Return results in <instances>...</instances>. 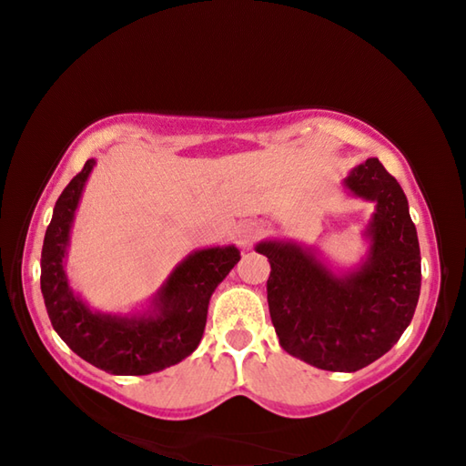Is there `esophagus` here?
<instances>
[{
	"instance_id": "esophagus-1",
	"label": "esophagus",
	"mask_w": 466,
	"mask_h": 466,
	"mask_svg": "<svg viewBox=\"0 0 466 466\" xmlns=\"http://www.w3.org/2000/svg\"><path fill=\"white\" fill-rule=\"evenodd\" d=\"M263 234V226L258 222H244L238 228V244L242 248H248L258 236Z\"/></svg>"
}]
</instances>
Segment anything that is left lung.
<instances>
[{
  "mask_svg": "<svg viewBox=\"0 0 466 466\" xmlns=\"http://www.w3.org/2000/svg\"><path fill=\"white\" fill-rule=\"evenodd\" d=\"M343 185L376 203L368 258L356 271L335 275L296 242L257 244L271 265L267 302L281 347L329 372H356L382 358L411 322L421 288L420 240L397 178L368 157Z\"/></svg>",
  "mask_w": 466,
  "mask_h": 466,
  "instance_id": "8db88e82",
  "label": "left lung"
}]
</instances>
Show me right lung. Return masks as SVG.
Masks as SVG:
<instances>
[{
	"label": "right lung",
	"mask_w": 466,
	"mask_h": 466,
	"mask_svg": "<svg viewBox=\"0 0 466 466\" xmlns=\"http://www.w3.org/2000/svg\"><path fill=\"white\" fill-rule=\"evenodd\" d=\"M96 160L84 164L55 203L41 252V291L57 335L88 364L116 376H146L183 361L197 350L209 298L240 261V250L214 247L195 250L175 267L141 317L94 312L67 283L66 255L69 230L86 180Z\"/></svg>",
	"instance_id": "right-lung-1"
}]
</instances>
